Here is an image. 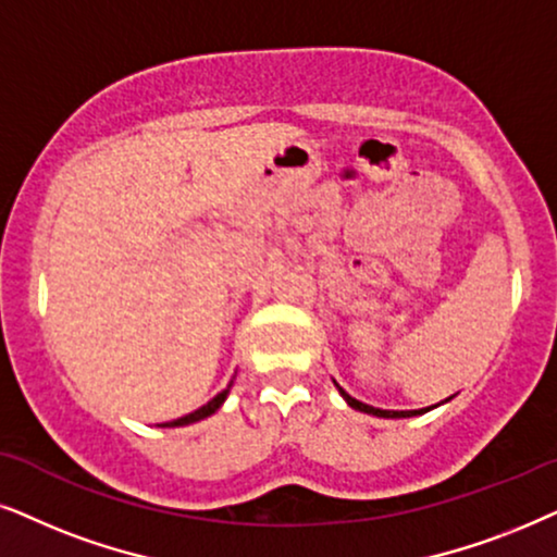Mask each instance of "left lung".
<instances>
[{"label": "left lung", "instance_id": "obj_1", "mask_svg": "<svg viewBox=\"0 0 557 557\" xmlns=\"http://www.w3.org/2000/svg\"><path fill=\"white\" fill-rule=\"evenodd\" d=\"M333 384H336V380H333ZM336 389H338V395L346 399L348 407H354V410H359V412L374 414V418H414V414H422V412L433 410V407H438V405H433V407H422V410H382V407H372V405H367V403H359V399L348 395V392L344 387H338V384H336ZM448 399H443V403H448Z\"/></svg>", "mask_w": 557, "mask_h": 557}]
</instances>
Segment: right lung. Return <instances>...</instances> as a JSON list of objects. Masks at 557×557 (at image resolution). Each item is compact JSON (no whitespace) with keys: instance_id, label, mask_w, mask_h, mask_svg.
I'll use <instances>...</instances> for the list:
<instances>
[{"instance_id":"add662e5","label":"right lung","mask_w":557,"mask_h":557,"mask_svg":"<svg viewBox=\"0 0 557 557\" xmlns=\"http://www.w3.org/2000/svg\"><path fill=\"white\" fill-rule=\"evenodd\" d=\"M228 389H232V384H228V387L224 389V392H219L216 397L211 399V403H206L203 407H198L196 412H190V414H185V418H177V420H170V422H165V425H160V428H183V425H190V422H198V420H203V418H209V414H213L219 410L221 405H224V399L228 397Z\"/></svg>"}]
</instances>
